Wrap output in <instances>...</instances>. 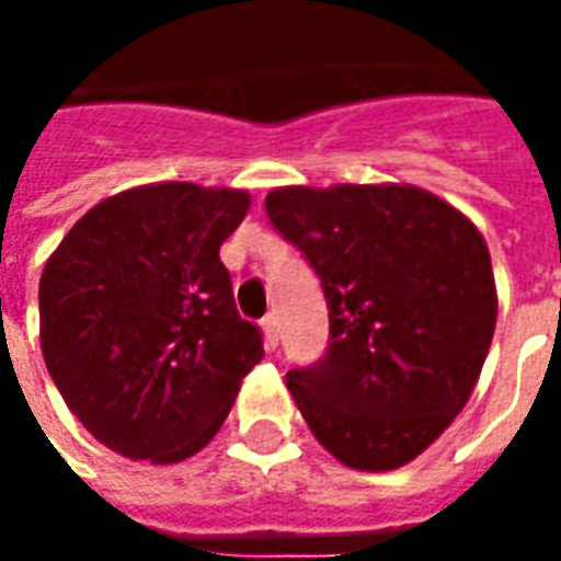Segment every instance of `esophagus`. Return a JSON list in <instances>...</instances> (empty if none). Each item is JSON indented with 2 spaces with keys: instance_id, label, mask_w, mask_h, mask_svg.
<instances>
[{
  "instance_id": "1",
  "label": "esophagus",
  "mask_w": 561,
  "mask_h": 561,
  "mask_svg": "<svg viewBox=\"0 0 561 561\" xmlns=\"http://www.w3.org/2000/svg\"><path fill=\"white\" fill-rule=\"evenodd\" d=\"M261 330H264V342L267 348H276L279 345V318L270 312L267 318H261Z\"/></svg>"
}]
</instances>
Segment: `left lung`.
<instances>
[{
  "mask_svg": "<svg viewBox=\"0 0 561 561\" xmlns=\"http://www.w3.org/2000/svg\"><path fill=\"white\" fill-rule=\"evenodd\" d=\"M264 207L328 300V352L285 376L304 421L352 469L412 462L462 412L493 342L481 231L417 185H285Z\"/></svg>",
  "mask_w": 561,
  "mask_h": 561,
  "instance_id": "left-lung-1",
  "label": "left lung"
}]
</instances>
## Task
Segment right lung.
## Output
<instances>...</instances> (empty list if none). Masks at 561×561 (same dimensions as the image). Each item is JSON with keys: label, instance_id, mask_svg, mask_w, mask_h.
<instances>
[{"label": "right lung", "instance_id": "right-lung-1", "mask_svg": "<svg viewBox=\"0 0 561 561\" xmlns=\"http://www.w3.org/2000/svg\"><path fill=\"white\" fill-rule=\"evenodd\" d=\"M245 213L240 188L138 185L95 204L47 257L44 364L104 447L168 466L219 433L264 357L219 261Z\"/></svg>", "mask_w": 561, "mask_h": 561}]
</instances>
